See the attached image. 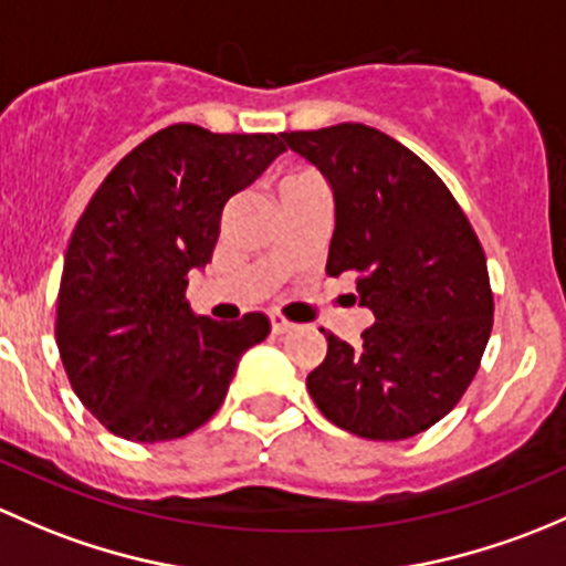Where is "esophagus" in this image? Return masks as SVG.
<instances>
[{"label":"esophagus","instance_id":"1","mask_svg":"<svg viewBox=\"0 0 566 566\" xmlns=\"http://www.w3.org/2000/svg\"><path fill=\"white\" fill-rule=\"evenodd\" d=\"M270 322H272V332H275V335H285V332H291L296 326L294 322H289V318L281 316V313H272Z\"/></svg>","mask_w":566,"mask_h":566}]
</instances>
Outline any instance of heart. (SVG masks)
Returning a JSON list of instances; mask_svg holds the SVG:
<instances>
[{
  "label": "heart",
  "mask_w": 566,
  "mask_h": 566,
  "mask_svg": "<svg viewBox=\"0 0 566 566\" xmlns=\"http://www.w3.org/2000/svg\"><path fill=\"white\" fill-rule=\"evenodd\" d=\"M311 179H318L316 174L311 171H300V174H291V177H285L281 185H296V182H311Z\"/></svg>",
  "instance_id": "heart-1"
}]
</instances>
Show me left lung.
Wrapping results in <instances>:
<instances>
[{"label": "left lung", "mask_w": 566, "mask_h": 566, "mask_svg": "<svg viewBox=\"0 0 566 566\" xmlns=\"http://www.w3.org/2000/svg\"><path fill=\"white\" fill-rule=\"evenodd\" d=\"M281 138L324 174L335 196L326 275H357L376 318L359 343L326 337L307 376L337 428L373 441L422 433L458 406L493 326L485 250L439 174L359 122Z\"/></svg>", "instance_id": "left-lung-1"}]
</instances>
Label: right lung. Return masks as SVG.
<instances>
[{"label":"right lung","mask_w":566,"mask_h":566,"mask_svg":"<svg viewBox=\"0 0 566 566\" xmlns=\"http://www.w3.org/2000/svg\"><path fill=\"white\" fill-rule=\"evenodd\" d=\"M281 153L275 133L163 127L86 203L65 253L56 346L73 392L119 439L193 433L242 354L270 335L264 313L196 316L185 291L188 272L212 261L226 201Z\"/></svg>","instance_id":"right-lung-1"}]
</instances>
